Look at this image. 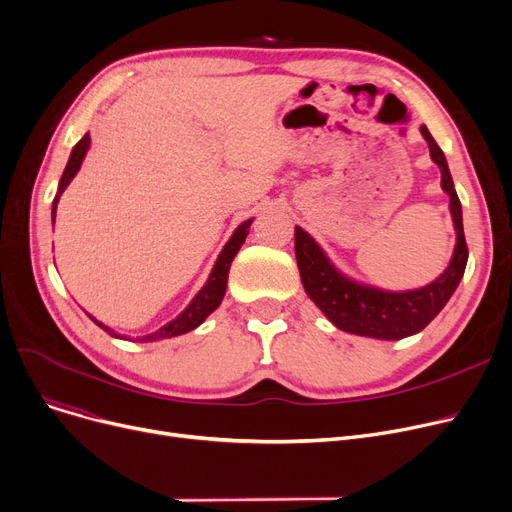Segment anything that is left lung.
<instances>
[{"instance_id": "1", "label": "left lung", "mask_w": 512, "mask_h": 512, "mask_svg": "<svg viewBox=\"0 0 512 512\" xmlns=\"http://www.w3.org/2000/svg\"><path fill=\"white\" fill-rule=\"evenodd\" d=\"M421 134L429 145V157L440 168L442 191L450 197V215L456 232L450 263L434 282L398 292L357 282L338 270L309 232L301 226L294 228V251H297V265L307 297L342 332L378 340L413 336L444 309L465 274L469 251L463 232L461 201L454 191L444 151L427 126H421Z\"/></svg>"}]
</instances>
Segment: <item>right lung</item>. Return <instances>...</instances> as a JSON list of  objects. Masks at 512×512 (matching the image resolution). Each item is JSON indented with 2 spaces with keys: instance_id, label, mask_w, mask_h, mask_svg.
<instances>
[{
  "instance_id": "obj_1",
  "label": "right lung",
  "mask_w": 512,
  "mask_h": 512,
  "mask_svg": "<svg viewBox=\"0 0 512 512\" xmlns=\"http://www.w3.org/2000/svg\"><path fill=\"white\" fill-rule=\"evenodd\" d=\"M89 147H91V137H89V132H87L85 137L74 145V149H72V153H70V159H68V164H66V170H64V174H62V178H60L56 199H53V203H51V222H53V224H56L58 201H60L62 193L66 191V186L72 182V178H74L76 172L80 170V164H83V159H85ZM251 224H253V218H251V220H245V222H242V224L234 230V234L230 236V240L224 245L222 253L218 255V261H215V265H213V270H211V274H209L205 286L195 294V299H193L191 303H188V307H186L176 319L168 321L166 326H161V328L155 330L153 334H147V336L137 338V342H157V340H166V338H174V336L191 332V330L199 328V326L203 324V321H205L215 309L220 307V303H222V299H224V294H226L228 272H230L232 259H234L236 253L240 251L242 242H245ZM89 317H91V315H89ZM91 319L95 321V324H97L99 328H103L107 334H112L114 338L126 340L124 336H120V334H116L114 330L103 326L101 321H97L95 317H91Z\"/></svg>"
}]
</instances>
